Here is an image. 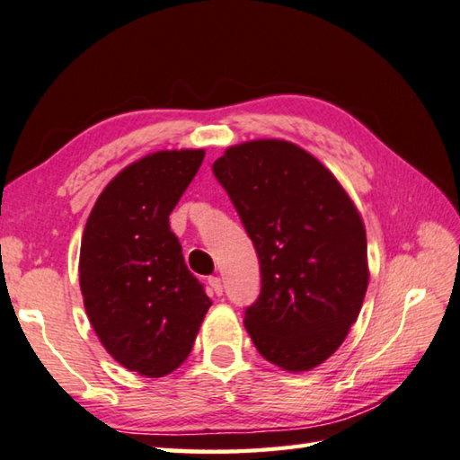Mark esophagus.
I'll return each mask as SVG.
<instances>
[{"mask_svg":"<svg viewBox=\"0 0 460 460\" xmlns=\"http://www.w3.org/2000/svg\"><path fill=\"white\" fill-rule=\"evenodd\" d=\"M208 288H211V291H213L215 296H223V281L219 278L208 279Z\"/></svg>","mask_w":460,"mask_h":460,"instance_id":"1","label":"esophagus"}]
</instances>
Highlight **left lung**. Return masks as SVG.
Instances as JSON below:
<instances>
[{"mask_svg": "<svg viewBox=\"0 0 460 460\" xmlns=\"http://www.w3.org/2000/svg\"><path fill=\"white\" fill-rule=\"evenodd\" d=\"M247 231L261 291L245 310L257 352L312 370L346 340L368 288L366 231L336 177L286 140H252L213 164Z\"/></svg>", "mask_w": 460, "mask_h": 460, "instance_id": "obj_1", "label": "left lung"}]
</instances>
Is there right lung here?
I'll return each mask as SVG.
<instances>
[{
    "mask_svg": "<svg viewBox=\"0 0 460 460\" xmlns=\"http://www.w3.org/2000/svg\"><path fill=\"white\" fill-rule=\"evenodd\" d=\"M205 150H161L108 182L80 247V289L92 328L124 368L148 378L187 360L211 307L187 270L169 215Z\"/></svg>",
    "mask_w": 460,
    "mask_h": 460,
    "instance_id": "right-lung-1",
    "label": "right lung"
}]
</instances>
